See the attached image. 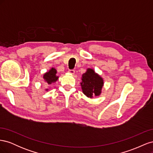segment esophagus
Wrapping results in <instances>:
<instances>
[{
	"instance_id": "34e87169",
	"label": "esophagus",
	"mask_w": 153,
	"mask_h": 153,
	"mask_svg": "<svg viewBox=\"0 0 153 153\" xmlns=\"http://www.w3.org/2000/svg\"><path fill=\"white\" fill-rule=\"evenodd\" d=\"M68 72L71 74H74L75 73V70H74V69H69Z\"/></svg>"
}]
</instances>
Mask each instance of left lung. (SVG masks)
I'll use <instances>...</instances> for the list:
<instances>
[{
	"mask_svg": "<svg viewBox=\"0 0 153 153\" xmlns=\"http://www.w3.org/2000/svg\"><path fill=\"white\" fill-rule=\"evenodd\" d=\"M82 82L81 83L83 92L89 98L94 96H98L101 93L103 81L93 69H88L86 73L83 74Z\"/></svg>",
	"mask_w": 153,
	"mask_h": 153,
	"instance_id": "1",
	"label": "left lung"
}]
</instances>
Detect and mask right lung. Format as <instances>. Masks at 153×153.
I'll use <instances>...</instances> for the list:
<instances>
[{
  "label": "right lung",
  "mask_w": 153,
  "mask_h": 153,
  "mask_svg": "<svg viewBox=\"0 0 153 153\" xmlns=\"http://www.w3.org/2000/svg\"><path fill=\"white\" fill-rule=\"evenodd\" d=\"M56 73L57 71L54 68H52L48 72L45 74L43 78H45V81L47 82L48 85H50L52 82L57 81L58 76H56Z\"/></svg>",
  "instance_id": "obj_1"
}]
</instances>
